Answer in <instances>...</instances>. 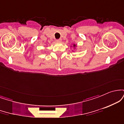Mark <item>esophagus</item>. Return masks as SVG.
<instances>
[{
    "instance_id": "1",
    "label": "esophagus",
    "mask_w": 124,
    "mask_h": 124,
    "mask_svg": "<svg viewBox=\"0 0 124 124\" xmlns=\"http://www.w3.org/2000/svg\"><path fill=\"white\" fill-rule=\"evenodd\" d=\"M56 42H61V41H62V39H56Z\"/></svg>"
}]
</instances>
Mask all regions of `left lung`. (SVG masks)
I'll return each mask as SVG.
<instances>
[{
	"label": "left lung",
	"mask_w": 124,
	"mask_h": 124,
	"mask_svg": "<svg viewBox=\"0 0 124 124\" xmlns=\"http://www.w3.org/2000/svg\"><path fill=\"white\" fill-rule=\"evenodd\" d=\"M73 46L74 47H75V46H76V45H75V44H73Z\"/></svg>",
	"instance_id": "8db88e82"
}]
</instances>
